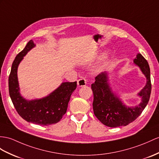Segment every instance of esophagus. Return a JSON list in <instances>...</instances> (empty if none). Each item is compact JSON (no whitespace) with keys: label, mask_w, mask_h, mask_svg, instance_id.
Listing matches in <instances>:
<instances>
[{"label":"esophagus","mask_w":159,"mask_h":159,"mask_svg":"<svg viewBox=\"0 0 159 159\" xmlns=\"http://www.w3.org/2000/svg\"><path fill=\"white\" fill-rule=\"evenodd\" d=\"M86 84H87V81L84 78H81V79L77 80V86H78L79 87L85 86L86 85Z\"/></svg>","instance_id":"esophagus-1"}]
</instances>
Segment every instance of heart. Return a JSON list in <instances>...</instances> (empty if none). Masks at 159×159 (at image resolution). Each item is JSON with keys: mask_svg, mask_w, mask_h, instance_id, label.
Masks as SVG:
<instances>
[{"mask_svg": "<svg viewBox=\"0 0 159 159\" xmlns=\"http://www.w3.org/2000/svg\"><path fill=\"white\" fill-rule=\"evenodd\" d=\"M107 57H108V54L107 52H104L102 55L100 56L97 65L94 67V73H97L101 71V69L103 67V65L104 63V62L106 61Z\"/></svg>", "mask_w": 159, "mask_h": 159, "instance_id": "obj_1", "label": "heart"}]
</instances>
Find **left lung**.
Returning a JSON list of instances; mask_svg holds the SVG:
<instances>
[{"instance_id": "8db88e82", "label": "left lung", "mask_w": 159, "mask_h": 159, "mask_svg": "<svg viewBox=\"0 0 159 159\" xmlns=\"http://www.w3.org/2000/svg\"><path fill=\"white\" fill-rule=\"evenodd\" d=\"M134 63L140 68L146 78L145 86L138 93L141 98L138 105L127 106L112 88L109 73L104 71L95 77L91 85L94 94L93 110L99 121L110 127L125 126L134 121L144 111L151 93L150 70L148 62L140 53L134 59Z\"/></svg>"}]
</instances>
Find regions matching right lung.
I'll return each mask as SVG.
<instances>
[{"label":"right lung","mask_w":159,"mask_h":159,"mask_svg":"<svg viewBox=\"0 0 159 159\" xmlns=\"http://www.w3.org/2000/svg\"><path fill=\"white\" fill-rule=\"evenodd\" d=\"M35 46L36 44L32 40L29 41L24 49L15 57L9 77V95L18 114L26 121L49 125L59 122L66 113L69 101L77 87V82L61 83L55 90L41 98H25L20 93L17 69L24 57Z\"/></svg>","instance_id":"1"}]
</instances>
